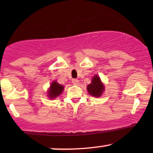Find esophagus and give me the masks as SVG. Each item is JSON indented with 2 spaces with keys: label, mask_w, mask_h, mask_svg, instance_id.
I'll return each mask as SVG.
<instances>
[{
  "label": "esophagus",
  "mask_w": 153,
  "mask_h": 153,
  "mask_svg": "<svg viewBox=\"0 0 153 153\" xmlns=\"http://www.w3.org/2000/svg\"><path fill=\"white\" fill-rule=\"evenodd\" d=\"M72 82H73V85H78L79 84V80H78V79H75V78H74V79H73V80H72Z\"/></svg>",
  "instance_id": "obj_1"
}]
</instances>
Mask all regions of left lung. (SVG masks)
Here are the masks:
<instances>
[{
  "label": "left lung",
  "mask_w": 153,
  "mask_h": 153,
  "mask_svg": "<svg viewBox=\"0 0 153 153\" xmlns=\"http://www.w3.org/2000/svg\"><path fill=\"white\" fill-rule=\"evenodd\" d=\"M87 90L89 94L95 97H99L102 95L104 91V85L101 82L99 76L94 75L93 77L91 82L87 86Z\"/></svg>",
  "instance_id": "8db88e82"
}]
</instances>
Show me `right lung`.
<instances>
[{
  "instance_id": "obj_1",
  "label": "right lung",
  "mask_w": 153,
  "mask_h": 153,
  "mask_svg": "<svg viewBox=\"0 0 153 153\" xmlns=\"http://www.w3.org/2000/svg\"><path fill=\"white\" fill-rule=\"evenodd\" d=\"M63 90L64 87L62 85L59 84L57 81H53L50 85V89L48 91V96L51 99H55L62 94Z\"/></svg>"
}]
</instances>
